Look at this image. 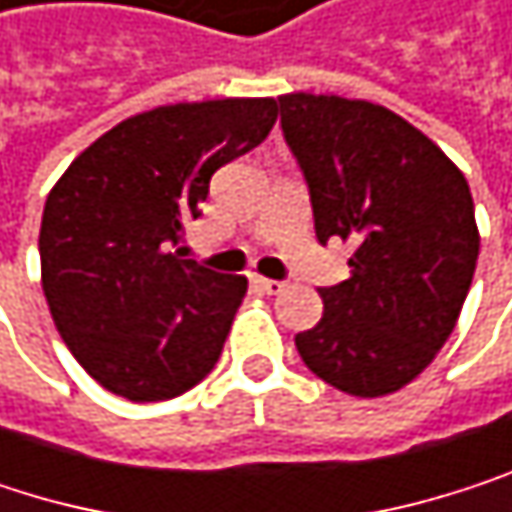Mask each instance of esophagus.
<instances>
[{"label":"esophagus","instance_id":"1","mask_svg":"<svg viewBox=\"0 0 512 512\" xmlns=\"http://www.w3.org/2000/svg\"><path fill=\"white\" fill-rule=\"evenodd\" d=\"M251 282H254V288H258L261 294H270V297H276V294H282V291H285V282H276V279L254 276Z\"/></svg>","mask_w":512,"mask_h":512}]
</instances>
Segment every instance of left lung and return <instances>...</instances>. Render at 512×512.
Instances as JSON below:
<instances>
[{"label": "left lung", "mask_w": 512, "mask_h": 512, "mask_svg": "<svg viewBox=\"0 0 512 512\" xmlns=\"http://www.w3.org/2000/svg\"><path fill=\"white\" fill-rule=\"evenodd\" d=\"M279 110L318 242L357 245L351 279L318 291L324 318L297 333V351L336 390L387 396L456 327L480 254L471 188L423 131L381 104L294 92Z\"/></svg>", "instance_id": "1"}]
</instances>
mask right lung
<instances>
[{
	"mask_svg": "<svg viewBox=\"0 0 512 512\" xmlns=\"http://www.w3.org/2000/svg\"><path fill=\"white\" fill-rule=\"evenodd\" d=\"M273 125V98L155 107L98 137L47 194L44 297L68 351L104 390L161 402L218 363L248 282L176 245L212 173Z\"/></svg>",
	"mask_w": 512,
	"mask_h": 512,
	"instance_id": "obj_1",
	"label": "right lung"
}]
</instances>
